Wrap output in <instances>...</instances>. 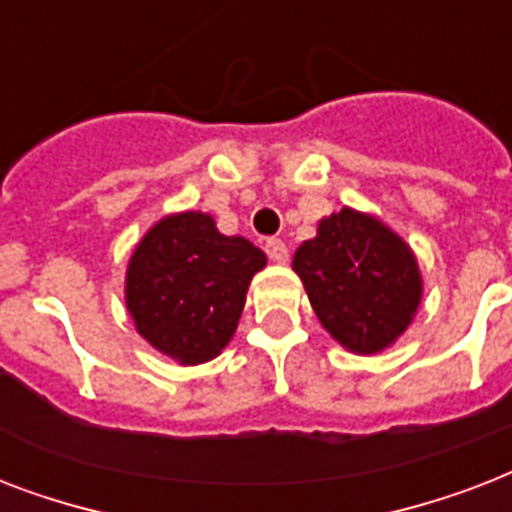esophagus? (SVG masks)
<instances>
[{
    "label": "esophagus",
    "instance_id": "34e87169",
    "mask_svg": "<svg viewBox=\"0 0 512 512\" xmlns=\"http://www.w3.org/2000/svg\"><path fill=\"white\" fill-rule=\"evenodd\" d=\"M265 252H268V257H271L273 263H287L289 260V249L287 244L281 239H268L265 241Z\"/></svg>",
    "mask_w": 512,
    "mask_h": 512
}]
</instances>
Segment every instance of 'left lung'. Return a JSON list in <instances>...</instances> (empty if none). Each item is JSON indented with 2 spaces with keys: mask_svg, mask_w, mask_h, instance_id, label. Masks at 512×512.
<instances>
[{
  "mask_svg": "<svg viewBox=\"0 0 512 512\" xmlns=\"http://www.w3.org/2000/svg\"><path fill=\"white\" fill-rule=\"evenodd\" d=\"M292 268L329 335L356 353L388 348L412 321L422 281L412 249L369 215L342 209L295 252Z\"/></svg>",
  "mask_w": 512,
  "mask_h": 512,
  "instance_id": "obj_1",
  "label": "left lung"
}]
</instances>
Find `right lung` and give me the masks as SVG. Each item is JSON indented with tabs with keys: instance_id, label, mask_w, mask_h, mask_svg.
<instances>
[{
	"instance_id": "1",
	"label": "right lung",
	"mask_w": 512,
	"mask_h": 512,
	"mask_svg": "<svg viewBox=\"0 0 512 512\" xmlns=\"http://www.w3.org/2000/svg\"><path fill=\"white\" fill-rule=\"evenodd\" d=\"M263 265V249L223 236L209 215L164 217L132 255L127 308L154 348L180 364H201L228 345Z\"/></svg>"
}]
</instances>
